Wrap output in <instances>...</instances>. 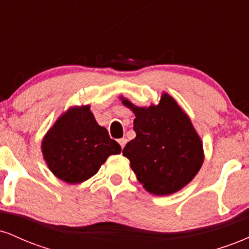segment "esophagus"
Wrapping results in <instances>:
<instances>
[{"mask_svg":"<svg viewBox=\"0 0 249 249\" xmlns=\"http://www.w3.org/2000/svg\"><path fill=\"white\" fill-rule=\"evenodd\" d=\"M126 142H127V139H126V138H122V139H119L118 142H119V145H121V146H122V148H124L125 145H126Z\"/></svg>","mask_w":249,"mask_h":249,"instance_id":"obj_1","label":"esophagus"}]
</instances>
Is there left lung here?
<instances>
[{
  "label": "left lung",
  "instance_id": "8db88e82",
  "mask_svg": "<svg viewBox=\"0 0 249 249\" xmlns=\"http://www.w3.org/2000/svg\"><path fill=\"white\" fill-rule=\"evenodd\" d=\"M133 110L136 138L123 150L145 190L167 196L187 185L202 165V144L186 113L171 96L164 95L157 107Z\"/></svg>",
  "mask_w": 249,
  "mask_h": 249
}]
</instances>
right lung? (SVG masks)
I'll use <instances>...</instances> for the list:
<instances>
[{
	"mask_svg": "<svg viewBox=\"0 0 249 249\" xmlns=\"http://www.w3.org/2000/svg\"><path fill=\"white\" fill-rule=\"evenodd\" d=\"M121 151V145L110 138L107 128L97 124L88 105L70 108L59 117L42 142L51 172L69 184L95 176L108 156Z\"/></svg>",
	"mask_w": 249,
	"mask_h": 249,
	"instance_id": "right-lung-1",
	"label": "right lung"
}]
</instances>
